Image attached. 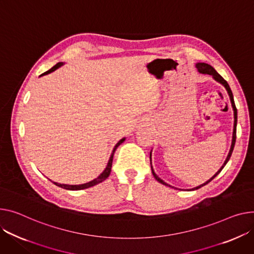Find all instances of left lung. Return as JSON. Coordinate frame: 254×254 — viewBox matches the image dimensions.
<instances>
[{"instance_id":"1","label":"left lung","mask_w":254,"mask_h":254,"mask_svg":"<svg viewBox=\"0 0 254 254\" xmlns=\"http://www.w3.org/2000/svg\"><path fill=\"white\" fill-rule=\"evenodd\" d=\"M196 68L198 69V71L200 72V73H204V74H209V75H211L216 81H218L219 83H222L223 86L226 88V90H227V92H228V94H229V96H230V100H231V103H232V107H233V110H234V129H233V139H232V145H231V149H230V152H229V154H228V156H227V158H226V160H225V162H224V164H223V166L219 168V171L212 177V178H210L206 183H204V184H202V185H200V186H198V187H196V188H193V189H191V190H197V189H199V188H201V187H203V186H205L206 184H208L209 182H211L219 173L222 172V170L223 168L225 167V165L228 163V161H229V159H230V157H231V155H232V153H233V150H234V147H235V143H236V128H237V108H236V105H235V102H234V97H233V93H232V91H231V89H230V86H229V83L221 76L219 75L217 72H216V70L213 68V67L211 66V65H209V64H206V63H196ZM150 164H151V170H152V174H153V176H154V178L156 179V181L157 182H159L160 184H163V185H165V186H168V187H172L171 185H168V184H166L164 181H162L155 173H154V171H153V167H152V163H151V152H150ZM172 188H174V187H172Z\"/></svg>"}]
</instances>
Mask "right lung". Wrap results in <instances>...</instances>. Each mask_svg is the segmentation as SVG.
I'll return each instance as SVG.
<instances>
[{"label":"right lung","instance_id":"obj_1","mask_svg":"<svg viewBox=\"0 0 254 254\" xmlns=\"http://www.w3.org/2000/svg\"><path fill=\"white\" fill-rule=\"evenodd\" d=\"M62 65H63V62H59V63H57L55 66H53V67H52V68L49 69V70H48V71H46V72H44V73H43V74H41L40 76H43V75H46V74H49V73H51V72L55 71L57 68H59V67H60V66H62ZM125 140H126V138H123L122 140L118 141V143L114 146L113 151H112V153H111V156H110V158H109V160H108V163H107L106 168H105V170L103 171V173H102V174H101L98 178L94 179L93 181H91V182H89V183H86V184H82V185H66V184H59V183H56V182H53V183H54L56 186H58V187H60V188H63V189H66V190L75 191V190H82V189H87V188L93 187V186H95V185H97V184H99V183H101V182L105 181V180L109 177L110 172H111L112 160H113L114 152H115V150L117 149V147H118V146H120L122 143H124V142H125Z\"/></svg>","mask_w":254,"mask_h":254}]
</instances>
